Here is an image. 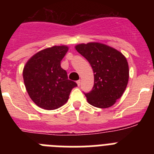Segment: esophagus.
<instances>
[{
    "label": "esophagus",
    "instance_id": "obj_1",
    "mask_svg": "<svg viewBox=\"0 0 154 154\" xmlns=\"http://www.w3.org/2000/svg\"><path fill=\"white\" fill-rule=\"evenodd\" d=\"M80 84H81V81H80V80H78V81H77V85H78L79 86Z\"/></svg>",
    "mask_w": 154,
    "mask_h": 154
}]
</instances>
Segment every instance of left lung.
<instances>
[{
	"label": "left lung",
	"instance_id": "1",
	"mask_svg": "<svg viewBox=\"0 0 154 154\" xmlns=\"http://www.w3.org/2000/svg\"><path fill=\"white\" fill-rule=\"evenodd\" d=\"M75 49L86 58L94 72V86L85 94L87 101L98 108L112 106L123 96L129 81V65L119 51L99 42L76 45Z\"/></svg>",
	"mask_w": 154,
	"mask_h": 154
}]
</instances>
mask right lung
I'll use <instances>...</instances> for the list:
<instances>
[{
	"label": "right lung",
	"instance_id": "1",
	"mask_svg": "<svg viewBox=\"0 0 154 154\" xmlns=\"http://www.w3.org/2000/svg\"><path fill=\"white\" fill-rule=\"evenodd\" d=\"M68 50L67 45L47 48L32 55L24 65V85L31 100L40 108L53 110L62 106L77 85L68 79L66 71L61 67Z\"/></svg>",
	"mask_w": 154,
	"mask_h": 154
}]
</instances>
